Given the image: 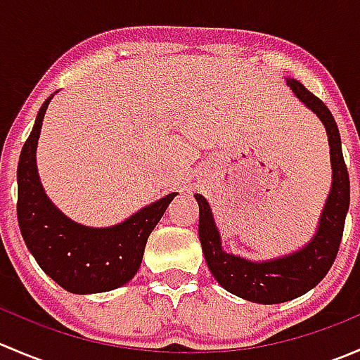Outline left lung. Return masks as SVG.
I'll return each instance as SVG.
<instances>
[{
  "mask_svg": "<svg viewBox=\"0 0 360 360\" xmlns=\"http://www.w3.org/2000/svg\"><path fill=\"white\" fill-rule=\"evenodd\" d=\"M285 79L300 103L315 112L322 122L331 155V190L310 242L291 254L261 261L226 252L209 202L200 193H195L200 209L198 237L210 274L228 292L259 304L285 303L303 296L326 277L340 249L345 217L350 205V181L341 151L340 130L331 111L297 79L288 76Z\"/></svg>",
  "mask_w": 360,
  "mask_h": 360,
  "instance_id": "obj_1",
  "label": "left lung"
}]
</instances>
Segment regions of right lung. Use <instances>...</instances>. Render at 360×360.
<instances>
[{"label": "right lung", "instance_id": "right-lung-1", "mask_svg": "<svg viewBox=\"0 0 360 360\" xmlns=\"http://www.w3.org/2000/svg\"><path fill=\"white\" fill-rule=\"evenodd\" d=\"M56 94L39 108L20 151L17 167L20 233L39 268L60 288L72 294L112 291L137 274L148 237L177 193L165 195L112 226H85L68 217L46 197L36 165L43 118Z\"/></svg>", "mask_w": 360, "mask_h": 360}]
</instances>
